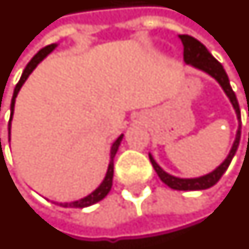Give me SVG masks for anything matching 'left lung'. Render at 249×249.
Instances as JSON below:
<instances>
[{
    "mask_svg": "<svg viewBox=\"0 0 249 249\" xmlns=\"http://www.w3.org/2000/svg\"><path fill=\"white\" fill-rule=\"evenodd\" d=\"M179 39L183 44V60L186 64L193 66L194 69H197L199 71L206 72L208 75H210L213 79H215L218 85L221 86L224 90V93L227 94V97L231 101L232 107H233L234 112H236V117L239 121V126H237V132H236V137H234L233 145L229 151V154L225 158V160L222 161L220 166L214 168L212 173L202 175V177H198V178H178V177H174L171 174L166 173L163 168H161L156 161H155L154 156L149 154V160L154 166L155 171L159 175V178L161 179L163 183H166L168 187H171L174 190H205V189H209L212 186H214L220 178H221L224 173L227 171V168L231 164V161L233 159L234 154L237 151L240 142V135H241V117H240V107L237 98L234 91L231 88V83H229V78H228L227 72L224 70L222 64L215 60L213 58V55L208 51V48L203 46L201 41H198L197 39L191 37L189 35H179Z\"/></svg>",
    "mask_w": 249,
    "mask_h": 249,
    "instance_id": "8db88e82",
    "label": "left lung"
}]
</instances>
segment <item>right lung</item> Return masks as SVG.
Segmentation results:
<instances>
[{
  "label": "right lung",
  "mask_w": 249,
  "mask_h": 249,
  "mask_svg": "<svg viewBox=\"0 0 249 249\" xmlns=\"http://www.w3.org/2000/svg\"><path fill=\"white\" fill-rule=\"evenodd\" d=\"M58 47L56 43H53V44H50V46L44 47L43 50H40L36 55H35L34 58L31 59V62L27 64V67L24 69L22 71V75L20 78V81L16 85L15 91H13V97H12V102H10V120H9V124H8V132H9V142H10V128H12V117H13V112H15V104H16V97L18 94V91H20V89L22 88V85L25 83V81L28 79V76L32 74V71L37 67V64L43 60V59H46L50 53H51L55 48ZM123 137L124 135H120L114 142L112 144V148H110V161H109V166H107V175H105V178L104 180L101 182V185L95 189L94 191H91L89 196L86 197L81 198V199H78V201H72V202H53L56 203V205H60V206H63V208H88V206H91V205H94V203L100 202L101 199H104V198L107 197V193L110 191L112 189V183H113V160H114V156L117 154V151H119V147L121 142H123Z\"/></svg>",
  "instance_id": "obj_1"
}]
</instances>
